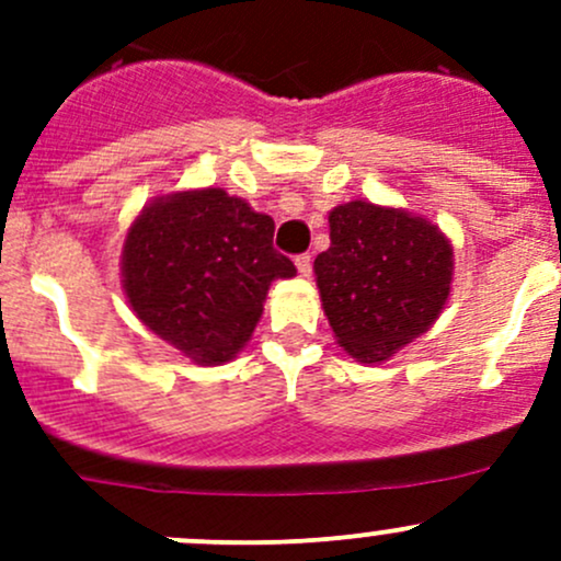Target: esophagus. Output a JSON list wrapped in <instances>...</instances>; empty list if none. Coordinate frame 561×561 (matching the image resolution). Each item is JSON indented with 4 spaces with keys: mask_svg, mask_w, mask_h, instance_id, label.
I'll return each instance as SVG.
<instances>
[{
    "mask_svg": "<svg viewBox=\"0 0 561 561\" xmlns=\"http://www.w3.org/2000/svg\"><path fill=\"white\" fill-rule=\"evenodd\" d=\"M296 265H298V274H301V276H309V274H312V254H309V252L298 254V257H296Z\"/></svg>",
    "mask_w": 561,
    "mask_h": 561,
    "instance_id": "esophagus-1",
    "label": "esophagus"
}]
</instances>
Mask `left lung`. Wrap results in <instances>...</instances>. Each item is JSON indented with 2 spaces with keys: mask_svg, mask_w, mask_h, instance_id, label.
Masks as SVG:
<instances>
[{
  "mask_svg": "<svg viewBox=\"0 0 561 561\" xmlns=\"http://www.w3.org/2000/svg\"><path fill=\"white\" fill-rule=\"evenodd\" d=\"M331 247L314 257L322 309L339 344L380 364L443 312L454 249L426 219L353 201L328 217Z\"/></svg>",
  "mask_w": 561,
  "mask_h": 561,
  "instance_id": "8db88e82",
  "label": "left lung"
}]
</instances>
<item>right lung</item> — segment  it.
I'll return each instance as SVG.
<instances>
[{
	"label": "right lung",
	"mask_w": 561,
	"mask_h": 561,
	"mask_svg": "<svg viewBox=\"0 0 561 561\" xmlns=\"http://www.w3.org/2000/svg\"><path fill=\"white\" fill-rule=\"evenodd\" d=\"M296 274L274 249V219L222 190L144 208L124 241L135 314L197 364L230 360L252 336L268 285Z\"/></svg>",
	"instance_id": "add662e5"
}]
</instances>
